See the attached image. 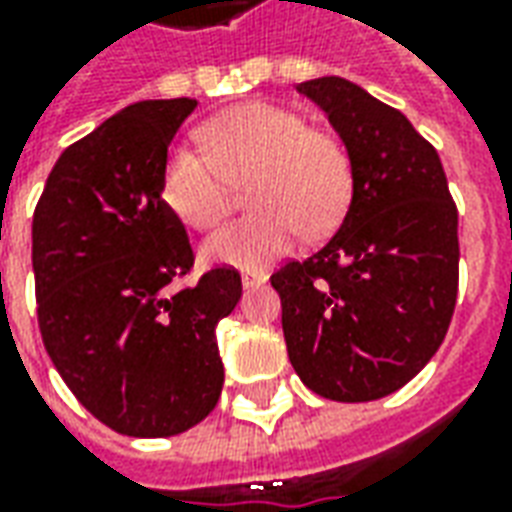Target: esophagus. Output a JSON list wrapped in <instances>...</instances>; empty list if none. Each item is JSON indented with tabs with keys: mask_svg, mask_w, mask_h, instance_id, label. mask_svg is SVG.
I'll list each match as a JSON object with an SVG mask.
<instances>
[{
	"mask_svg": "<svg viewBox=\"0 0 512 512\" xmlns=\"http://www.w3.org/2000/svg\"><path fill=\"white\" fill-rule=\"evenodd\" d=\"M266 274L263 271H244L241 274V282H244V288H260V285H266Z\"/></svg>",
	"mask_w": 512,
	"mask_h": 512,
	"instance_id": "esophagus-1",
	"label": "esophagus"
}]
</instances>
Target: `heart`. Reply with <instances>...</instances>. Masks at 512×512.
Instances as JSON below:
<instances>
[{
	"label": "heart",
	"instance_id": "obj_1",
	"mask_svg": "<svg viewBox=\"0 0 512 512\" xmlns=\"http://www.w3.org/2000/svg\"><path fill=\"white\" fill-rule=\"evenodd\" d=\"M205 153L178 145L161 169V200L180 222L213 230L224 222L233 186H246L249 219L205 241L208 263L260 268L285 255L304 230L329 235L354 197L351 153L290 109L244 104L197 131Z\"/></svg>",
	"mask_w": 512,
	"mask_h": 512
}]
</instances>
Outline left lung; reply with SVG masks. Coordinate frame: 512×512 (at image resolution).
<instances>
[{"instance_id": "obj_1", "label": "left lung", "mask_w": 512, "mask_h": 512, "mask_svg": "<svg viewBox=\"0 0 512 512\" xmlns=\"http://www.w3.org/2000/svg\"><path fill=\"white\" fill-rule=\"evenodd\" d=\"M321 106L354 164L340 230L271 285L293 370L315 395L367 403L408 384L439 351L458 296V211L436 147L359 84L296 87Z\"/></svg>"}]
</instances>
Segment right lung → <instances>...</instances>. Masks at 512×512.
I'll use <instances>...</instances> for the list:
<instances>
[{
  "label": "right lung",
  "mask_w": 512,
  "mask_h": 512,
  "mask_svg": "<svg viewBox=\"0 0 512 512\" xmlns=\"http://www.w3.org/2000/svg\"><path fill=\"white\" fill-rule=\"evenodd\" d=\"M194 98L139 101L73 142L32 216L43 345L95 419L123 436H178L219 403L216 323L241 299L235 268L197 285L186 227L161 200V169Z\"/></svg>",
  "instance_id": "add662e5"
}]
</instances>
